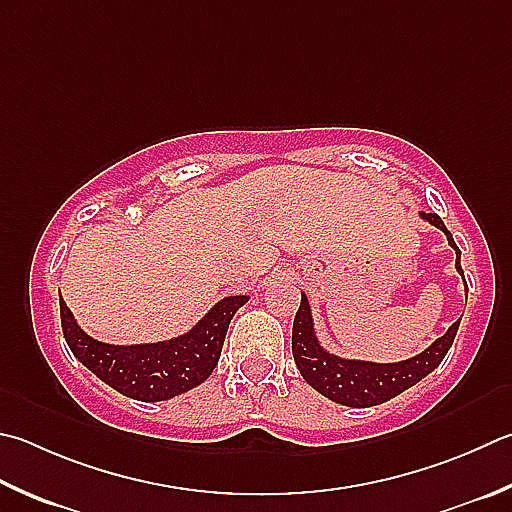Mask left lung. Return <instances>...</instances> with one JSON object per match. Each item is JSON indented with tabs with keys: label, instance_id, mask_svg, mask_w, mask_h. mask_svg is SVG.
<instances>
[{
	"label": "left lung",
	"instance_id": "1",
	"mask_svg": "<svg viewBox=\"0 0 512 512\" xmlns=\"http://www.w3.org/2000/svg\"><path fill=\"white\" fill-rule=\"evenodd\" d=\"M421 217L445 232L448 244L457 253V264L454 266H457V271L463 277L461 250L454 244L450 230L445 228L441 217L436 212H421ZM463 282H466V277H463ZM459 322H454L439 340H434L430 347L414 358L401 362L347 360L333 356V353L320 345L313 329L311 304L302 293L300 309H297L293 320V358L306 383L313 389H318L322 396H327L329 401H336L347 407H371L403 394L405 389L416 385L418 380L432 374L441 365L445 353L450 351L454 336L459 331Z\"/></svg>",
	"mask_w": 512,
	"mask_h": 512
}]
</instances>
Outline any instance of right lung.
<instances>
[{
  "label": "right lung",
  "mask_w": 512,
  "mask_h": 512,
  "mask_svg": "<svg viewBox=\"0 0 512 512\" xmlns=\"http://www.w3.org/2000/svg\"><path fill=\"white\" fill-rule=\"evenodd\" d=\"M248 295L217 302L179 338L150 345H107L78 327L60 295V320L67 345L82 365L123 396L143 403L167 401L201 385L217 367L228 324Z\"/></svg>",
  "instance_id": "1"
}]
</instances>
